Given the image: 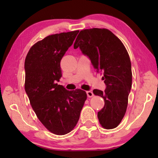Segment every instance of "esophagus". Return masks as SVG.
<instances>
[{"instance_id":"1","label":"esophagus","mask_w":158,"mask_h":158,"mask_svg":"<svg viewBox=\"0 0 158 158\" xmlns=\"http://www.w3.org/2000/svg\"><path fill=\"white\" fill-rule=\"evenodd\" d=\"M86 94H87V96L89 98H92L93 97V93L91 91V90H88V91H86Z\"/></svg>"}]
</instances>
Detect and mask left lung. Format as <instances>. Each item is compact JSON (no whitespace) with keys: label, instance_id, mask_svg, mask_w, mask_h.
Here are the masks:
<instances>
[{"label":"left lung","instance_id":"8db88e82","mask_svg":"<svg viewBox=\"0 0 158 158\" xmlns=\"http://www.w3.org/2000/svg\"><path fill=\"white\" fill-rule=\"evenodd\" d=\"M89 57L96 72L103 74L105 91L94 89L95 95L104 98L105 106L98 113L102 127L114 129L126 112L132 87L130 58L124 44L108 29L93 28L80 31L74 44Z\"/></svg>","mask_w":158,"mask_h":158}]
</instances>
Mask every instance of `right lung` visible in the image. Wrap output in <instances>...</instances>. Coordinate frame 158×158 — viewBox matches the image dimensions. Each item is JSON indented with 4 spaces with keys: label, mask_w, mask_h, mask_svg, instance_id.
Returning a JSON list of instances; mask_svg holds the SVG:
<instances>
[{
    "label": "right lung",
    "mask_w": 158,
    "mask_h": 158,
    "mask_svg": "<svg viewBox=\"0 0 158 158\" xmlns=\"http://www.w3.org/2000/svg\"><path fill=\"white\" fill-rule=\"evenodd\" d=\"M79 31L51 35L33 44L25 59V90L32 108L44 126L64 135L76 126L87 95L58 85L60 60Z\"/></svg>",
    "instance_id": "obj_1"
}]
</instances>
